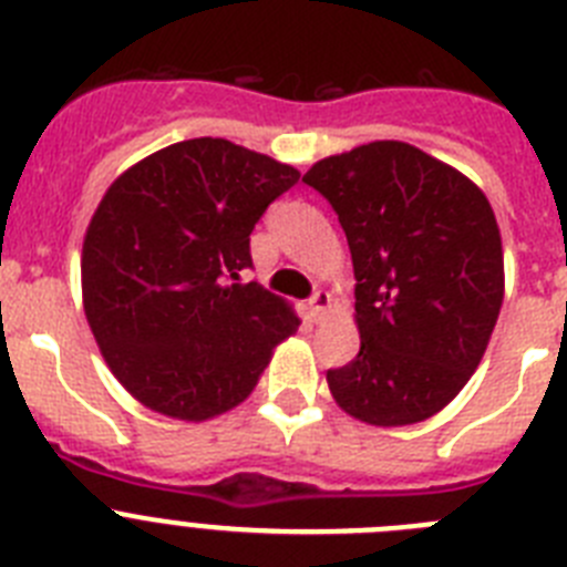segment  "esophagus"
Listing matches in <instances>:
<instances>
[{
  "label": "esophagus",
  "mask_w": 567,
  "mask_h": 567,
  "mask_svg": "<svg viewBox=\"0 0 567 567\" xmlns=\"http://www.w3.org/2000/svg\"><path fill=\"white\" fill-rule=\"evenodd\" d=\"M329 309H332V295H329V292H315V298L309 300V318H312L315 323H320V320L327 318Z\"/></svg>",
  "instance_id": "obj_1"
}]
</instances>
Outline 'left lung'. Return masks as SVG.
I'll return each mask as SVG.
<instances>
[{
    "label": "left lung",
    "mask_w": 567,
    "mask_h": 567,
    "mask_svg": "<svg viewBox=\"0 0 567 567\" xmlns=\"http://www.w3.org/2000/svg\"><path fill=\"white\" fill-rule=\"evenodd\" d=\"M338 213L354 267L360 352L327 372L349 417H434L483 360L505 295L503 238L483 189L405 142H369L303 175Z\"/></svg>",
    "instance_id": "left-lung-1"
}]
</instances>
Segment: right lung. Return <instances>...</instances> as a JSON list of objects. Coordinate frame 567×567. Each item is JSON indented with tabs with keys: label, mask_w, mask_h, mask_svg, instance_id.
<instances>
[{
	"label": "right lung",
	"mask_w": 567,
	"mask_h": 567,
	"mask_svg": "<svg viewBox=\"0 0 567 567\" xmlns=\"http://www.w3.org/2000/svg\"><path fill=\"white\" fill-rule=\"evenodd\" d=\"M298 178L227 138H189L102 195L82 244L84 315L110 372L150 412L184 423L229 412L298 332L289 300L240 284L255 224Z\"/></svg>",
	"instance_id": "right-lung-1"
}]
</instances>
